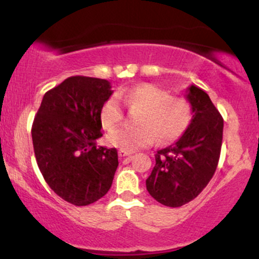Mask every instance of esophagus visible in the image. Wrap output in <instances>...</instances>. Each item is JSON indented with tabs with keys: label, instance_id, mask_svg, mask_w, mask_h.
I'll return each mask as SVG.
<instances>
[{
	"label": "esophagus",
	"instance_id": "esophagus-1",
	"mask_svg": "<svg viewBox=\"0 0 259 259\" xmlns=\"http://www.w3.org/2000/svg\"><path fill=\"white\" fill-rule=\"evenodd\" d=\"M118 154H119L120 158H124V157H130V156H132V152H126V151L120 150L119 152H118Z\"/></svg>",
	"mask_w": 259,
	"mask_h": 259
}]
</instances>
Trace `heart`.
Returning <instances> with one entry per match:
<instances>
[{
    "instance_id": "b5f03b06",
    "label": "heart",
    "mask_w": 259,
    "mask_h": 259,
    "mask_svg": "<svg viewBox=\"0 0 259 259\" xmlns=\"http://www.w3.org/2000/svg\"><path fill=\"white\" fill-rule=\"evenodd\" d=\"M117 98L130 109H141L138 115L139 127H119L107 135L112 146L126 152L150 146L157 139L168 144L179 139L192 120V106L185 97L171 96L159 86L142 82L121 89ZM100 118L106 129H114L121 123L124 111L114 96L107 99L100 109Z\"/></svg>"
}]
</instances>
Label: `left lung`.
I'll use <instances>...</instances> for the list:
<instances>
[{
  "mask_svg": "<svg viewBox=\"0 0 259 259\" xmlns=\"http://www.w3.org/2000/svg\"><path fill=\"white\" fill-rule=\"evenodd\" d=\"M185 96L194 112L191 123L175 144L157 151L156 165L146 180L150 195L167 207H180L197 197L214 175L221 156V113L196 85L187 88Z\"/></svg>",
  "mask_w": 259,
  "mask_h": 259,
  "instance_id": "left-lung-1",
  "label": "left lung"
}]
</instances>
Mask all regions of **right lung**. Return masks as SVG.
<instances>
[{
  "mask_svg": "<svg viewBox=\"0 0 259 259\" xmlns=\"http://www.w3.org/2000/svg\"><path fill=\"white\" fill-rule=\"evenodd\" d=\"M113 94L108 80L70 76L44 95L32 123L36 162L53 191L74 206H88L111 189L115 148L97 146L100 109Z\"/></svg>",
  "mask_w": 259,
  "mask_h": 259,
  "instance_id": "obj_1",
  "label": "right lung"
}]
</instances>
